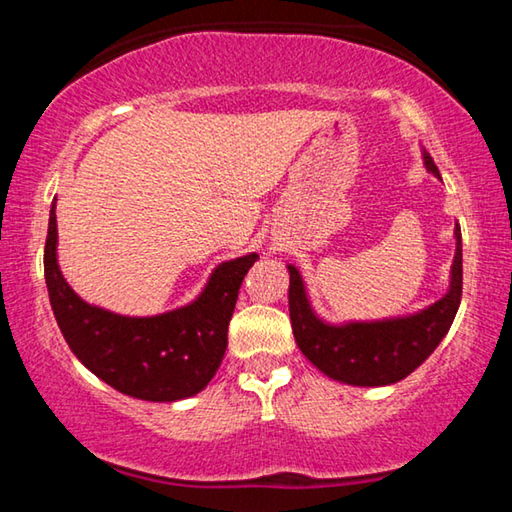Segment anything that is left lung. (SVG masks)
<instances>
[{"mask_svg": "<svg viewBox=\"0 0 512 512\" xmlns=\"http://www.w3.org/2000/svg\"><path fill=\"white\" fill-rule=\"evenodd\" d=\"M424 164L433 176L440 178V171L429 153H424ZM454 235L456 257L447 296L433 302L420 314L406 318L350 323L341 327L327 325L311 311L305 284H302L296 266H289L291 327L302 354L327 377L352 386H388L409 377L438 348V343L443 341L454 323L458 305H461L463 248L458 225Z\"/></svg>", "mask_w": 512, "mask_h": 512, "instance_id": "obj_1", "label": "left lung"}]
</instances>
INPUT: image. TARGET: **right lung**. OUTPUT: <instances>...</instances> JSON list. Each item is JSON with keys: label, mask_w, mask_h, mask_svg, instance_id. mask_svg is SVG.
Here are the masks:
<instances>
[{"label": "right lung", "mask_w": 512, "mask_h": 512, "mask_svg": "<svg viewBox=\"0 0 512 512\" xmlns=\"http://www.w3.org/2000/svg\"><path fill=\"white\" fill-rule=\"evenodd\" d=\"M56 210L45 244V280L60 332L85 368L115 391L149 402L201 393L228 348V325L239 287L257 255L221 264L192 305L151 318H128L92 307L69 289L56 262Z\"/></svg>", "instance_id": "obj_1"}]
</instances>
